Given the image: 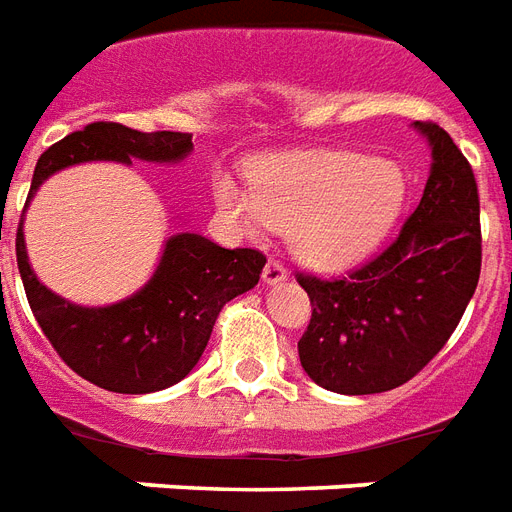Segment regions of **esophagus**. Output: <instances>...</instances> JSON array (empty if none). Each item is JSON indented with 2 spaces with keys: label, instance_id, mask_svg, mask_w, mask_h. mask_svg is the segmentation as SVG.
Listing matches in <instances>:
<instances>
[{
  "label": "esophagus",
  "instance_id": "34e87169",
  "mask_svg": "<svg viewBox=\"0 0 512 512\" xmlns=\"http://www.w3.org/2000/svg\"><path fill=\"white\" fill-rule=\"evenodd\" d=\"M284 279H287V268H284V263H281V260L271 257V260H268V265H265L263 281L265 284H279V281H284Z\"/></svg>",
  "mask_w": 512,
  "mask_h": 512
}]
</instances>
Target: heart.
<instances>
[{
    "label": "heart",
    "mask_w": 512,
    "mask_h": 512,
    "mask_svg": "<svg viewBox=\"0 0 512 512\" xmlns=\"http://www.w3.org/2000/svg\"><path fill=\"white\" fill-rule=\"evenodd\" d=\"M215 196L244 231H292L300 260L337 271L388 233L404 201V177L393 164L361 154H308L257 167L252 191L220 177Z\"/></svg>",
    "instance_id": "heart-1"
}]
</instances>
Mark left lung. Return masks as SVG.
I'll return each instance as SVG.
<instances>
[{"mask_svg": "<svg viewBox=\"0 0 512 512\" xmlns=\"http://www.w3.org/2000/svg\"><path fill=\"white\" fill-rule=\"evenodd\" d=\"M433 146L422 199L388 247L337 279L297 271L311 321L297 350L316 385L382 393L430 364L460 324L481 276V204L473 167L436 122H414Z\"/></svg>", "mask_w": 512, "mask_h": 512, "instance_id": "left-lung-1", "label": "left lung"}]
</instances>
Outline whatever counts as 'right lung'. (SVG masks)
<instances>
[{
  "label": "right lung",
  "mask_w": 512,
  "mask_h": 512,
  "mask_svg": "<svg viewBox=\"0 0 512 512\" xmlns=\"http://www.w3.org/2000/svg\"><path fill=\"white\" fill-rule=\"evenodd\" d=\"M193 148L188 132H138L116 122H92L39 156L31 193L52 172L79 162H177ZM18 271L44 337L79 377L114 393H154L180 382L199 364L225 303L260 281L265 255L225 249L199 233L167 241L154 279L138 295L108 308H79L39 284L15 233Z\"/></svg>",
  "instance_id": "1"
}]
</instances>
